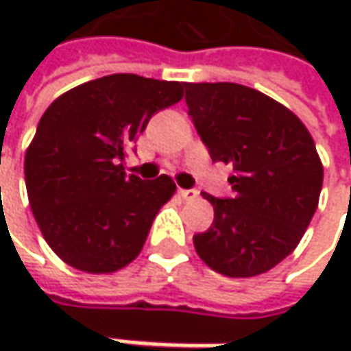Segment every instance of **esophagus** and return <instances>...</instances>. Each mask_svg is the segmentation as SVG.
Here are the masks:
<instances>
[{"label":"esophagus","mask_w":351,"mask_h":351,"mask_svg":"<svg viewBox=\"0 0 351 351\" xmlns=\"http://www.w3.org/2000/svg\"><path fill=\"white\" fill-rule=\"evenodd\" d=\"M178 193L184 201H195L199 197V191H195V189H180Z\"/></svg>","instance_id":"obj_1"}]
</instances>
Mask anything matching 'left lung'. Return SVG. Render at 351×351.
<instances>
[{
  "instance_id": "8db88e82",
  "label": "left lung",
  "mask_w": 351,
  "mask_h": 351,
  "mask_svg": "<svg viewBox=\"0 0 351 351\" xmlns=\"http://www.w3.org/2000/svg\"><path fill=\"white\" fill-rule=\"evenodd\" d=\"M184 91L211 160L234 167L232 199L203 195L215 217L195 250L223 276L264 274L299 245L319 205L315 142L289 107L245 85L184 83Z\"/></svg>"
}]
</instances>
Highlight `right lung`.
Returning a JSON list of instances; mask_svg holds the SVG:
<instances>
[{
  "mask_svg": "<svg viewBox=\"0 0 351 351\" xmlns=\"http://www.w3.org/2000/svg\"><path fill=\"white\" fill-rule=\"evenodd\" d=\"M182 83L107 75L56 97L26 150L24 175L36 223L52 252L89 274L125 268L171 201V176L140 180L119 160L148 119L182 99Z\"/></svg>",
  "mask_w": 351,
  "mask_h": 351,
  "instance_id": "right-lung-1",
  "label": "right lung"
}]
</instances>
